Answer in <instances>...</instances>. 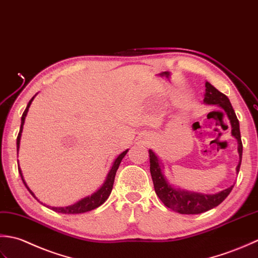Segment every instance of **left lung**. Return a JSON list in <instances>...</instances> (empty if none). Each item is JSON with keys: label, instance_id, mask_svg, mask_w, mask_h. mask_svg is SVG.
Here are the masks:
<instances>
[{"label": "left lung", "instance_id": "8db88e82", "mask_svg": "<svg viewBox=\"0 0 258 258\" xmlns=\"http://www.w3.org/2000/svg\"><path fill=\"white\" fill-rule=\"evenodd\" d=\"M205 87H206V93H205L204 102L208 104H217L218 107L222 108L225 113L227 114L230 124H232V135L237 139L238 143L239 164L237 168H236V171L238 172L241 164V155H243V144H241L240 139L238 119L236 117V113L232 107V103L229 102V99L224 93L218 91L209 82H206ZM149 159L150 173L152 181H154V187L157 196L165 204V206L175 210L177 213L185 215H196L207 212V210L214 207H217L220 203L225 201V198L229 195L234 187L230 186L223 191L215 194V195H205V194L180 190V189L171 187V185L168 183L159 165L160 160L152 150H149Z\"/></svg>", "mask_w": 258, "mask_h": 258}]
</instances>
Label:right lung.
Instances as JSON below:
<instances>
[{"mask_svg": "<svg viewBox=\"0 0 258 258\" xmlns=\"http://www.w3.org/2000/svg\"><path fill=\"white\" fill-rule=\"evenodd\" d=\"M34 97L30 100L28 106H26L24 112L22 114V118H21V127H20V131H19V135H18V138H17V150L19 152V148H20V140H21V135H22V130H23V124H24V120L26 117V113L29 111V108L31 106V103H32ZM128 150L123 151L122 154H120L118 156V158L114 160L112 168L110 169L108 176H107V179L104 181L103 185L101 186V188L98 189V190L93 194V195L86 197L81 199L80 202L76 203L75 205H71V206H68V207H51L52 210H54L56 213H61V214H81V213H86V212H90L92 209H96L97 207H99L100 205H102L104 202L107 201L108 197L110 194H111L112 190V187H113V182H114V177H115V172H117L118 168L120 162H121L122 158L127 154ZM18 167H19V172H20V176L22 178V180L24 182L25 187L28 188V190L30 191L31 195H32L34 198H36L34 196V194L32 192V190L26 186V183L23 179V176H22V171H21V168L19 166V161H18Z\"/></svg>", "mask_w": 258, "mask_h": 258, "instance_id": "right-lung-1", "label": "right lung"}]
</instances>
